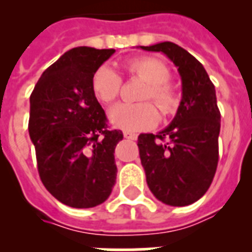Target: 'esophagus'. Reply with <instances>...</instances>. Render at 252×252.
Instances as JSON below:
<instances>
[{
    "label": "esophagus",
    "instance_id": "esophagus-1",
    "mask_svg": "<svg viewBox=\"0 0 252 252\" xmlns=\"http://www.w3.org/2000/svg\"><path fill=\"white\" fill-rule=\"evenodd\" d=\"M123 134H124V137L128 138V140H136V138H137V134L133 133V132H129V130H124Z\"/></svg>",
    "mask_w": 252,
    "mask_h": 252
}]
</instances>
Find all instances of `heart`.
<instances>
[{
    "mask_svg": "<svg viewBox=\"0 0 252 252\" xmlns=\"http://www.w3.org/2000/svg\"><path fill=\"white\" fill-rule=\"evenodd\" d=\"M126 69L132 77L145 81L148 87L144 90L141 99L153 102L163 112L168 114L174 110L176 103L175 93L167 84L171 73L162 61L153 57H137L126 61ZM122 89V77L111 66H100L93 77V91L95 96L103 103L114 102ZM112 126L124 130H142L150 128L158 120V114L153 104L140 103H119L108 112Z\"/></svg>",
    "mask_w": 252,
    "mask_h": 252,
    "instance_id": "obj_1",
    "label": "heart"
}]
</instances>
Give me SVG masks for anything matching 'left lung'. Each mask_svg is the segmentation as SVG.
<instances>
[{"label": "left lung", "mask_w": 252, "mask_h": 252, "mask_svg": "<svg viewBox=\"0 0 252 252\" xmlns=\"http://www.w3.org/2000/svg\"><path fill=\"white\" fill-rule=\"evenodd\" d=\"M138 48L166 55L182 80V100L172 122L157 134L138 136L146 183L163 204L189 205L208 191L219 163L221 115L215 85L201 63L175 43Z\"/></svg>", "instance_id": "1"}]
</instances>
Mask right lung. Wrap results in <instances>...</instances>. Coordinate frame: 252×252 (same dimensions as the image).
<instances>
[{
  "instance_id": "right-lung-1",
  "label": "right lung",
  "mask_w": 252,
  "mask_h": 252,
  "mask_svg": "<svg viewBox=\"0 0 252 252\" xmlns=\"http://www.w3.org/2000/svg\"><path fill=\"white\" fill-rule=\"evenodd\" d=\"M115 49L77 47L53 63L30 96V138L44 187L60 203L93 208L116 183L115 148L122 130L107 129L93 77Z\"/></svg>"
}]
</instances>
